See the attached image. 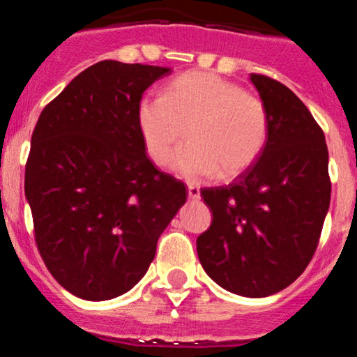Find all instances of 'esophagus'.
Wrapping results in <instances>:
<instances>
[{
    "label": "esophagus",
    "mask_w": 357,
    "mask_h": 357,
    "mask_svg": "<svg viewBox=\"0 0 357 357\" xmlns=\"http://www.w3.org/2000/svg\"><path fill=\"white\" fill-rule=\"evenodd\" d=\"M187 194H189L190 199H194V201L199 199V197H201V190H199V187H197V185L187 187Z\"/></svg>",
    "instance_id": "34e87169"
}]
</instances>
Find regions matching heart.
Segmentation results:
<instances>
[{"label": "heart", "mask_w": 357, "mask_h": 357, "mask_svg": "<svg viewBox=\"0 0 357 357\" xmlns=\"http://www.w3.org/2000/svg\"><path fill=\"white\" fill-rule=\"evenodd\" d=\"M146 151L156 165L187 180L234 177L251 167L264 149L270 120L264 102L216 73L192 72L168 86L165 96H146L137 108Z\"/></svg>", "instance_id": "b5f03b06"}]
</instances>
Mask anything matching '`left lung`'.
<instances>
[{"label":"left lung","mask_w":357,"mask_h":357,"mask_svg":"<svg viewBox=\"0 0 357 357\" xmlns=\"http://www.w3.org/2000/svg\"><path fill=\"white\" fill-rule=\"evenodd\" d=\"M270 120L259 158L225 187L201 190L213 222L197 237L209 278L244 297L289 287L313 258L330 206L325 134L278 80L251 73Z\"/></svg>","instance_id":"1"}]
</instances>
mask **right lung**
I'll return each instance as SVG.
<instances>
[{
	"label": "right lung",
	"instance_id": "1",
	"mask_svg": "<svg viewBox=\"0 0 357 357\" xmlns=\"http://www.w3.org/2000/svg\"><path fill=\"white\" fill-rule=\"evenodd\" d=\"M172 68L105 60L43 109L25 165V197L41 258L70 294L106 301L148 271L185 203V185L146 156L144 91Z\"/></svg>",
	"mask_w": 357,
	"mask_h": 357
}]
</instances>
